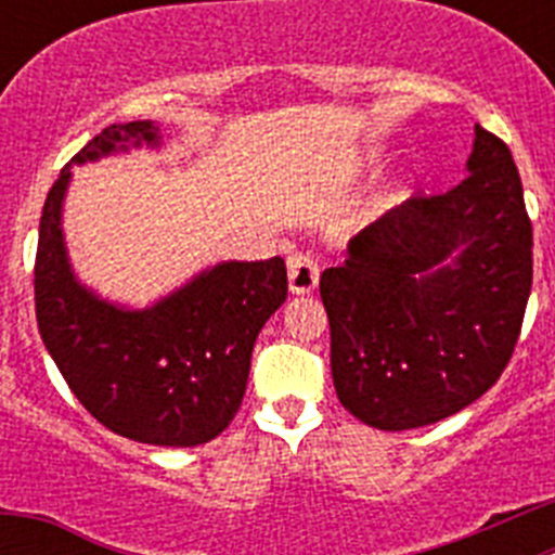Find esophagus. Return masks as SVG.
Returning a JSON list of instances; mask_svg holds the SVG:
<instances>
[{
  "label": "esophagus",
  "instance_id": "34e87169",
  "mask_svg": "<svg viewBox=\"0 0 555 555\" xmlns=\"http://www.w3.org/2000/svg\"><path fill=\"white\" fill-rule=\"evenodd\" d=\"M320 283V267L308 253L288 255V288L292 294H311Z\"/></svg>",
  "mask_w": 555,
  "mask_h": 555
}]
</instances>
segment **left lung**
I'll list each match as a JSON object with an SVG mask.
<instances>
[{
    "mask_svg": "<svg viewBox=\"0 0 555 555\" xmlns=\"http://www.w3.org/2000/svg\"><path fill=\"white\" fill-rule=\"evenodd\" d=\"M467 178L411 197L320 278L333 386L377 430L434 425L506 370L533 281V230L512 152L475 125Z\"/></svg>",
    "mask_w": 555,
    "mask_h": 555,
    "instance_id": "obj_1",
    "label": "left lung"
}]
</instances>
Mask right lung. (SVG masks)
<instances>
[{
    "instance_id": "obj_1",
    "label": "right lung",
    "mask_w": 555,
    "mask_h": 555,
    "mask_svg": "<svg viewBox=\"0 0 555 555\" xmlns=\"http://www.w3.org/2000/svg\"><path fill=\"white\" fill-rule=\"evenodd\" d=\"M160 146L155 121L111 125L68 160L38 228L36 317L68 389L107 430L158 448L217 439L242 405L255 338L286 302V263L222 261L150 308L102 300L77 281L63 238L72 164Z\"/></svg>"
}]
</instances>
